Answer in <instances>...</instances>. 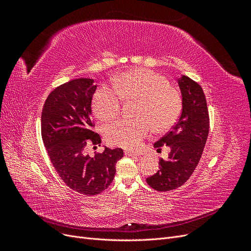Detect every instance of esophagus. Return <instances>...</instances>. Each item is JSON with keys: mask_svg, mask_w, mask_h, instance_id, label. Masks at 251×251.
<instances>
[{"mask_svg": "<svg viewBox=\"0 0 251 251\" xmlns=\"http://www.w3.org/2000/svg\"><path fill=\"white\" fill-rule=\"evenodd\" d=\"M125 155L126 156H132V157H137V156H139V154L138 153H135V151H125Z\"/></svg>", "mask_w": 251, "mask_h": 251, "instance_id": "34e87169", "label": "esophagus"}]
</instances>
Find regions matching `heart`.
I'll list each match as a JSON object with an SVG mask.
<instances>
[{
  "label": "heart",
  "instance_id": "1",
  "mask_svg": "<svg viewBox=\"0 0 251 251\" xmlns=\"http://www.w3.org/2000/svg\"><path fill=\"white\" fill-rule=\"evenodd\" d=\"M115 87L101 85L93 95L92 108L98 119L110 121L118 116L123 100H138L137 119H120L105 130L112 146L137 149L150 132V123L158 131L170 128L182 109V98L163 75L147 69H135L114 79Z\"/></svg>",
  "mask_w": 251,
  "mask_h": 251
}]
</instances>
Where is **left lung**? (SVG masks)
Instances as JSON below:
<instances>
[{
	"instance_id": "left-lung-1",
	"label": "left lung",
	"mask_w": 251,
	"mask_h": 251,
	"mask_svg": "<svg viewBox=\"0 0 251 251\" xmlns=\"http://www.w3.org/2000/svg\"><path fill=\"white\" fill-rule=\"evenodd\" d=\"M182 94L181 115L172 130L154 147L169 146L168 160H159V171L147 179L158 192L173 191L183 185L192 176L202 156L209 132L206 98L198 82L185 75L178 79Z\"/></svg>"
}]
</instances>
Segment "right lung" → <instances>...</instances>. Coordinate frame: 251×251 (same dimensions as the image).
Returning <instances> with one entry per match:
<instances>
[{"mask_svg": "<svg viewBox=\"0 0 251 251\" xmlns=\"http://www.w3.org/2000/svg\"><path fill=\"white\" fill-rule=\"evenodd\" d=\"M94 79L76 78L63 83L48 95L42 111L44 146L59 177L73 191L86 196L100 194L112 183L123 149L105 148L92 158L85 153L89 144L100 146L93 132L91 102Z\"/></svg>", "mask_w": 251, "mask_h": 251, "instance_id": "obj_1", "label": "right lung"}]
</instances>
